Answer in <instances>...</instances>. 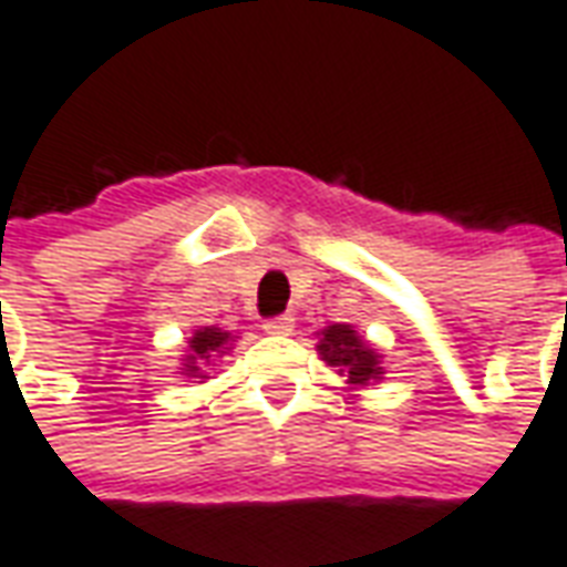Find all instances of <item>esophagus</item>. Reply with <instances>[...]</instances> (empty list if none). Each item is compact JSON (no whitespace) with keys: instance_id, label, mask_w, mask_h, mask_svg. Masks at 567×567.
Masks as SVG:
<instances>
[{"instance_id":"34e87169","label":"esophagus","mask_w":567,"mask_h":567,"mask_svg":"<svg viewBox=\"0 0 567 567\" xmlns=\"http://www.w3.org/2000/svg\"><path fill=\"white\" fill-rule=\"evenodd\" d=\"M264 331L272 334V338H285V334L295 331V316H276V319H270V322L264 324Z\"/></svg>"}]
</instances>
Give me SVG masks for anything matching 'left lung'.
I'll use <instances>...</instances> for the list:
<instances>
[{
  "mask_svg": "<svg viewBox=\"0 0 567 567\" xmlns=\"http://www.w3.org/2000/svg\"><path fill=\"white\" fill-rule=\"evenodd\" d=\"M316 352L322 355L324 365L338 368L340 378H347V390L350 393H359V390H368L383 380V355L380 350L365 340V334H359L352 324L334 322L324 324L316 331Z\"/></svg>",
  "mask_w": 567,
  "mask_h": 567,
  "instance_id": "obj_1",
  "label": "left lung"
}]
</instances>
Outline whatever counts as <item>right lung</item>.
Instances as JSON below:
<instances>
[{
	"instance_id": "right-lung-1",
	"label": "right lung",
	"mask_w": 567,
	"mask_h": 567,
	"mask_svg": "<svg viewBox=\"0 0 567 567\" xmlns=\"http://www.w3.org/2000/svg\"><path fill=\"white\" fill-rule=\"evenodd\" d=\"M236 343V334H229L224 328H215V324H202L193 331V338L187 340V350H184V359H181V371L187 380H199L205 383L208 380V371L205 368L215 365L220 355H227Z\"/></svg>"
}]
</instances>
